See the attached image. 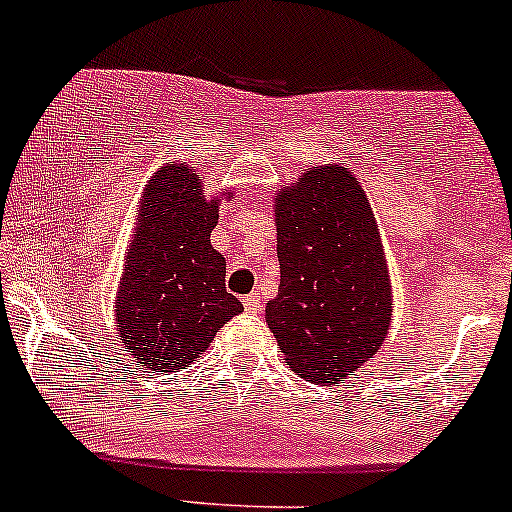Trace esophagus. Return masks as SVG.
<instances>
[{
	"label": "esophagus",
	"instance_id": "obj_1",
	"mask_svg": "<svg viewBox=\"0 0 512 512\" xmlns=\"http://www.w3.org/2000/svg\"><path fill=\"white\" fill-rule=\"evenodd\" d=\"M243 307H245V312H250V314L260 312V295L250 293L248 297H243Z\"/></svg>",
	"mask_w": 512,
	"mask_h": 512
}]
</instances>
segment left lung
<instances>
[{
	"label": "left lung",
	"mask_w": 512,
	"mask_h": 512,
	"mask_svg": "<svg viewBox=\"0 0 512 512\" xmlns=\"http://www.w3.org/2000/svg\"><path fill=\"white\" fill-rule=\"evenodd\" d=\"M281 286L267 323L286 364L316 385L364 366L390 328L378 224L347 167L309 170L276 198Z\"/></svg>",
	"instance_id": "left-lung-1"
}]
</instances>
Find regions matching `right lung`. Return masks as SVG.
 <instances>
[{
    "label": "right lung",
    "instance_id": "1",
    "mask_svg": "<svg viewBox=\"0 0 512 512\" xmlns=\"http://www.w3.org/2000/svg\"><path fill=\"white\" fill-rule=\"evenodd\" d=\"M217 217V203H205L189 167L167 165L148 181L115 319L127 352L155 373L189 366L243 312L224 286V257L210 245Z\"/></svg>",
    "mask_w": 512,
    "mask_h": 512
}]
</instances>
